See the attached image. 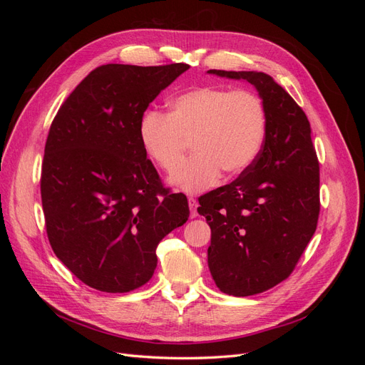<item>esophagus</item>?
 Masks as SVG:
<instances>
[{"mask_svg": "<svg viewBox=\"0 0 365 365\" xmlns=\"http://www.w3.org/2000/svg\"><path fill=\"white\" fill-rule=\"evenodd\" d=\"M189 207H190V217H196L197 216V212H196L197 202L193 196H189Z\"/></svg>", "mask_w": 365, "mask_h": 365, "instance_id": "obj_1", "label": "esophagus"}]
</instances>
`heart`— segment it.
<instances>
[{
    "label": "heart",
    "mask_w": 365,
    "mask_h": 365,
    "mask_svg": "<svg viewBox=\"0 0 365 365\" xmlns=\"http://www.w3.org/2000/svg\"><path fill=\"white\" fill-rule=\"evenodd\" d=\"M264 132L267 115L256 93L217 86L185 91L172 101L170 114L152 109L138 125L143 150L163 170H172L193 140L196 153L169 176L173 187L189 193L212 187L222 170H247L259 155Z\"/></svg>",
    "instance_id": "heart-1"
}]
</instances>
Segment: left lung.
<instances>
[{
	"instance_id": "8db88e82",
	"label": "left lung",
	"mask_w": 365,
	"mask_h": 365,
	"mask_svg": "<svg viewBox=\"0 0 365 365\" xmlns=\"http://www.w3.org/2000/svg\"><path fill=\"white\" fill-rule=\"evenodd\" d=\"M256 88L267 132L257 160L233 182L200 197L212 228L208 268L235 297L271 289L289 277L312 239L319 213V165L303 109L269 74L210 70Z\"/></svg>"
}]
</instances>
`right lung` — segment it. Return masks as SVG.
Masks as SVG:
<instances>
[{
  "mask_svg": "<svg viewBox=\"0 0 365 365\" xmlns=\"http://www.w3.org/2000/svg\"><path fill=\"white\" fill-rule=\"evenodd\" d=\"M189 68L102 65L53 120L41 176L48 240L65 267L97 291L148 283L158 244L189 219L187 197L164 189L138 135L149 103Z\"/></svg>",
  "mask_w": 365,
  "mask_h": 365,
  "instance_id": "1",
  "label": "right lung"
}]
</instances>
